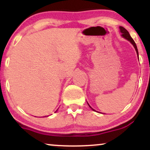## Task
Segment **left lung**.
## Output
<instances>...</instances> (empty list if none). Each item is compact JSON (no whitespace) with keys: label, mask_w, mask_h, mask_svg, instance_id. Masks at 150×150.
<instances>
[{"label":"left lung","mask_w":150,"mask_h":150,"mask_svg":"<svg viewBox=\"0 0 150 150\" xmlns=\"http://www.w3.org/2000/svg\"><path fill=\"white\" fill-rule=\"evenodd\" d=\"M120 32H121L123 37H124L125 39H128L129 42H130L132 44V45H133V46H134V47H135V49L136 52H137V55H138V51H137V46H136V44L135 43V42H134L133 39H132V38L130 37V34H129V32L126 30H125L124 27H120ZM88 105H89V104H88ZM89 107L92 108L93 111H95V110L93 109V108L91 107L90 106H89Z\"/></svg>","instance_id":"8db88e82"}]
</instances>
